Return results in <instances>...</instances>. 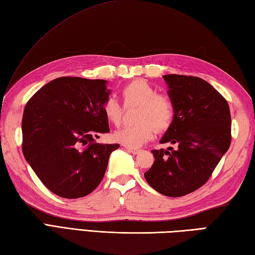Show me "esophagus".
Instances as JSON below:
<instances>
[{"label":"esophagus","mask_w":255,"mask_h":255,"mask_svg":"<svg viewBox=\"0 0 255 255\" xmlns=\"http://www.w3.org/2000/svg\"><path fill=\"white\" fill-rule=\"evenodd\" d=\"M128 152H130L132 154H138L139 152H141V150L140 149H137V148H129V147H126Z\"/></svg>","instance_id":"1"}]
</instances>
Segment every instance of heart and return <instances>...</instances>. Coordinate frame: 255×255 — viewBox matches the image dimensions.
Listing matches in <instances>:
<instances>
[{
	"label": "heart",
	"mask_w": 255,
	"mask_h": 255,
	"mask_svg": "<svg viewBox=\"0 0 255 255\" xmlns=\"http://www.w3.org/2000/svg\"><path fill=\"white\" fill-rule=\"evenodd\" d=\"M125 104L140 105L136 126H125L113 134L115 141L129 148L141 147L152 139L155 128L163 130L170 126L174 117V103L167 94H160L152 84L144 80H134L123 89ZM106 121L119 125L123 119V107L116 97H107L102 106Z\"/></svg>",
	"instance_id": "b5f03b06"
}]
</instances>
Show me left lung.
<instances>
[{
    "instance_id": "8db88e82",
    "label": "left lung",
    "mask_w": 255,
    "mask_h": 255,
    "mask_svg": "<svg viewBox=\"0 0 255 255\" xmlns=\"http://www.w3.org/2000/svg\"><path fill=\"white\" fill-rule=\"evenodd\" d=\"M174 103V117L160 143L176 149L152 150L154 162L144 178L156 192L170 197L203 186L231 142V117L227 101L205 80L187 75L162 77Z\"/></svg>"
}]
</instances>
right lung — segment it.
I'll return each mask as SVG.
<instances>
[{"label": "right lung", "mask_w": 255, "mask_h": 255, "mask_svg": "<svg viewBox=\"0 0 255 255\" xmlns=\"http://www.w3.org/2000/svg\"><path fill=\"white\" fill-rule=\"evenodd\" d=\"M105 80L62 77L37 91L25 106L21 132L26 161L42 184L63 198L86 196L104 177L118 143H96L110 131L102 111Z\"/></svg>", "instance_id": "1"}]
</instances>
